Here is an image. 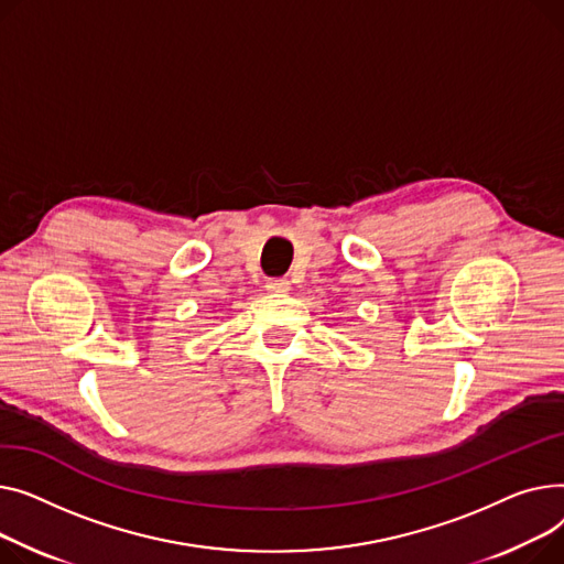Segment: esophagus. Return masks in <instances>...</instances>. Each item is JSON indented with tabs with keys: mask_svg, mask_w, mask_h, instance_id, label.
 Wrapping results in <instances>:
<instances>
[{
	"mask_svg": "<svg viewBox=\"0 0 564 564\" xmlns=\"http://www.w3.org/2000/svg\"><path fill=\"white\" fill-rule=\"evenodd\" d=\"M267 289L271 293H286L291 289V284L284 278H271V280H267Z\"/></svg>",
	"mask_w": 564,
	"mask_h": 564,
	"instance_id": "1",
	"label": "esophagus"
}]
</instances>
